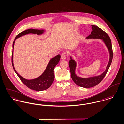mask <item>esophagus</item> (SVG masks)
Returning a JSON list of instances; mask_svg holds the SVG:
<instances>
[{"mask_svg":"<svg viewBox=\"0 0 124 124\" xmlns=\"http://www.w3.org/2000/svg\"><path fill=\"white\" fill-rule=\"evenodd\" d=\"M66 58V55L65 53H63L61 55V59L62 60H65Z\"/></svg>","mask_w":124,"mask_h":124,"instance_id":"34e87169","label":"esophagus"}]
</instances>
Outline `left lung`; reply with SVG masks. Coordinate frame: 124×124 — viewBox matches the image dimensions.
Here are the masks:
<instances>
[{
    "instance_id": "1",
    "label": "left lung",
    "mask_w": 124,
    "mask_h": 124,
    "mask_svg": "<svg viewBox=\"0 0 124 124\" xmlns=\"http://www.w3.org/2000/svg\"><path fill=\"white\" fill-rule=\"evenodd\" d=\"M92 31L91 32V34L89 35L87 37V38H96L102 39L106 44V46L109 52L110 59L109 63L106 67V70L101 75L96 77L85 79L79 77L76 75L75 73L76 62L70 57L71 60L69 62V66L71 71V77L73 82L77 85L84 88H90L93 87L99 84L103 80V79L105 77L106 73L111 64L113 56L112 43L109 36L108 35L106 32H105L101 29L96 26L92 25Z\"/></svg>"
}]
</instances>
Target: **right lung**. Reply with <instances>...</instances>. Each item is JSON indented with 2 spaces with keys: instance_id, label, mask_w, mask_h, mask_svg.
Returning a JSON list of instances; mask_svg holds the SVG:
<instances>
[{
  "instance_id": "obj_1",
  "label": "right lung",
  "mask_w": 124,
  "mask_h": 124,
  "mask_svg": "<svg viewBox=\"0 0 124 124\" xmlns=\"http://www.w3.org/2000/svg\"><path fill=\"white\" fill-rule=\"evenodd\" d=\"M43 32V30H35L33 29H30L27 30H25L21 33H19L17 36L16 37L15 40H16L17 38L24 35L29 33H33V34H37L38 35H39L42 34ZM15 43V40L13 42V49L14 47V45ZM61 58L60 55H58L57 56L54 57L52 58L46 70L44 72L42 73L41 75L39 77L37 78H36L33 80H27L21 77L16 71L15 70L13 63V53L12 55V64L13 68V69L16 74L18 75V77L21 81V82L28 88L34 90L38 91H41L46 90L49 88L52 84L53 83V80L54 79V69L56 65L59 62V61Z\"/></svg>"
}]
</instances>
